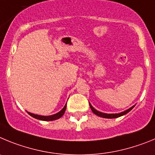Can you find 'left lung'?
Wrapping results in <instances>:
<instances>
[{
	"mask_svg": "<svg viewBox=\"0 0 155 155\" xmlns=\"http://www.w3.org/2000/svg\"><path fill=\"white\" fill-rule=\"evenodd\" d=\"M90 108H91L92 111L93 112V114H95L96 115L99 116V117H104V118H117V117H121V116H123V115H124V114H127L128 112H130V111L131 110L134 106L132 107H130V108L128 109V110H127L124 111V112L120 113V114H104V113L99 112V111H97V110H95V109L92 107V105L90 104Z\"/></svg>",
	"mask_w": 155,
	"mask_h": 155,
	"instance_id": "8db88e82",
	"label": "left lung"
}]
</instances>
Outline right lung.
Here are the masks:
<instances>
[{"mask_svg":"<svg viewBox=\"0 0 155 155\" xmlns=\"http://www.w3.org/2000/svg\"><path fill=\"white\" fill-rule=\"evenodd\" d=\"M66 110V104H65V107H63L62 110L59 111L58 113L57 114H54V115H51V116H40V115H37V114H31V113H29L28 112V114H29L30 116H31L32 117L35 118V119L38 120H45V121H49V120H55L58 119V118H60L61 117L63 116V114H65V111Z\"/></svg>","mask_w":155,"mask_h":155,"instance_id":"obj_1","label":"right lung"}]
</instances>
